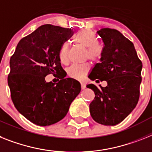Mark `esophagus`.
I'll return each mask as SVG.
<instances>
[{
	"mask_svg": "<svg viewBox=\"0 0 152 152\" xmlns=\"http://www.w3.org/2000/svg\"><path fill=\"white\" fill-rule=\"evenodd\" d=\"M81 88H82V90H84L86 88V84L83 83H81Z\"/></svg>",
	"mask_w": 152,
	"mask_h": 152,
	"instance_id": "esophagus-1",
	"label": "esophagus"
}]
</instances>
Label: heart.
Wrapping results in <instances>:
<instances>
[{"label": "heart", "mask_w": 152, "mask_h": 152, "mask_svg": "<svg viewBox=\"0 0 152 152\" xmlns=\"http://www.w3.org/2000/svg\"><path fill=\"white\" fill-rule=\"evenodd\" d=\"M76 42L87 49L88 57L91 59H96L100 57V50L97 45V39L94 33L90 30H82L77 32L74 36ZM58 57L62 63L68 60V45L62 44L58 52ZM90 70L89 64L72 65L67 69L69 76L76 80H83Z\"/></svg>", "instance_id": "heart-1"}]
</instances>
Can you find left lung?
Listing matches in <instances>:
<instances>
[{"label": "left lung", "instance_id": "left-lung-1", "mask_svg": "<svg viewBox=\"0 0 152 152\" xmlns=\"http://www.w3.org/2000/svg\"><path fill=\"white\" fill-rule=\"evenodd\" d=\"M97 35L104 42L100 62L90 70L92 81H107L100 88L90 83L95 97L90 104V115L96 122L107 126L121 123L132 112L139 99L142 62L134 44L115 29L102 28Z\"/></svg>", "mask_w": 152, "mask_h": 152}]
</instances>
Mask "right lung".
<instances>
[{"label": "right lung", "mask_w": 152, "mask_h": 152, "mask_svg": "<svg viewBox=\"0 0 152 152\" xmlns=\"http://www.w3.org/2000/svg\"><path fill=\"white\" fill-rule=\"evenodd\" d=\"M70 28L44 25L23 38L10 59L7 83L11 100L19 113L31 123L49 126L63 119L81 90L80 82L66 78L58 52L70 36ZM57 74L60 82H46Z\"/></svg>", "instance_id": "1"}]
</instances>
